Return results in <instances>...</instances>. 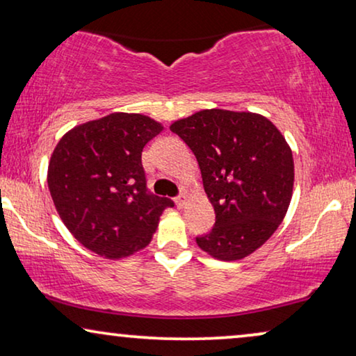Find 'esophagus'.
Instances as JSON below:
<instances>
[{
	"instance_id": "obj_1",
	"label": "esophagus",
	"mask_w": 356,
	"mask_h": 356,
	"mask_svg": "<svg viewBox=\"0 0 356 356\" xmlns=\"http://www.w3.org/2000/svg\"><path fill=\"white\" fill-rule=\"evenodd\" d=\"M184 201H186V196H184V194H179V196L175 197V204H177L178 209H181L184 206Z\"/></svg>"
}]
</instances>
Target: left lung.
<instances>
[{"mask_svg": "<svg viewBox=\"0 0 356 356\" xmlns=\"http://www.w3.org/2000/svg\"><path fill=\"white\" fill-rule=\"evenodd\" d=\"M201 168L216 223L197 246L220 261L243 259L269 240L293 193V155L266 116L202 110L170 126Z\"/></svg>", "mask_w": 356, "mask_h": 356, "instance_id": "left-lung-1", "label": "left lung"}]
</instances>
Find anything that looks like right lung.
Returning <instances> with one entry per match:
<instances>
[{"mask_svg": "<svg viewBox=\"0 0 356 356\" xmlns=\"http://www.w3.org/2000/svg\"><path fill=\"white\" fill-rule=\"evenodd\" d=\"M163 126L139 113H111L66 133L48 165V189L81 245L120 259L152 240L159 217L173 207L147 189L143 149Z\"/></svg>", "mask_w": 356, "mask_h": 356, "instance_id": "add662e5", "label": "right lung"}]
</instances>
